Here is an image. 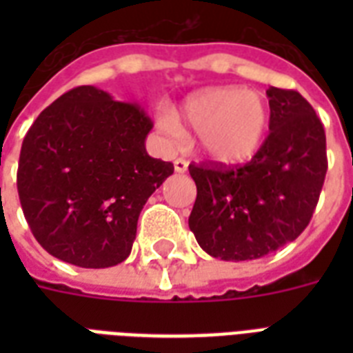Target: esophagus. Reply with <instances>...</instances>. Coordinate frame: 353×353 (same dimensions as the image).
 I'll list each match as a JSON object with an SVG mask.
<instances>
[{
	"instance_id": "obj_1",
	"label": "esophagus",
	"mask_w": 353,
	"mask_h": 353,
	"mask_svg": "<svg viewBox=\"0 0 353 353\" xmlns=\"http://www.w3.org/2000/svg\"><path fill=\"white\" fill-rule=\"evenodd\" d=\"M188 168V163L185 159H176L174 161V170L177 172V174H185Z\"/></svg>"
}]
</instances>
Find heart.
<instances>
[{"label":"heart","mask_w":353,"mask_h":353,"mask_svg":"<svg viewBox=\"0 0 353 353\" xmlns=\"http://www.w3.org/2000/svg\"><path fill=\"white\" fill-rule=\"evenodd\" d=\"M170 137L198 133L201 154L221 165H241L260 152L271 130V108L258 91L240 85H212L188 95L176 117L163 113Z\"/></svg>","instance_id":"obj_1"}]
</instances>
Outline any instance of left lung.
Instances as JSON below:
<instances>
[{"instance_id": "1", "label": "left lung", "mask_w": 353, "mask_h": 353, "mask_svg": "<svg viewBox=\"0 0 353 353\" xmlns=\"http://www.w3.org/2000/svg\"><path fill=\"white\" fill-rule=\"evenodd\" d=\"M271 130L247 165H190L198 196L188 227L210 256L256 260L299 238L312 220L328 170L326 135L312 104L269 88Z\"/></svg>"}]
</instances>
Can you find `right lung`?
Instances as JSON below:
<instances>
[{
	"instance_id": "add662e5",
	"label": "right lung",
	"mask_w": 353,
	"mask_h": 353,
	"mask_svg": "<svg viewBox=\"0 0 353 353\" xmlns=\"http://www.w3.org/2000/svg\"><path fill=\"white\" fill-rule=\"evenodd\" d=\"M152 126L137 104L95 85L63 93L38 115L21 144L18 194L49 254L90 269L130 256L144 203L174 174L146 152Z\"/></svg>"
}]
</instances>
